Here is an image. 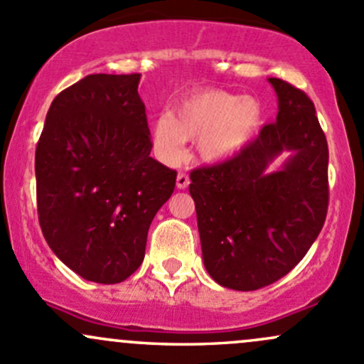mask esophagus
<instances>
[{
  "label": "esophagus",
  "instance_id": "1",
  "mask_svg": "<svg viewBox=\"0 0 364 364\" xmlns=\"http://www.w3.org/2000/svg\"><path fill=\"white\" fill-rule=\"evenodd\" d=\"M190 185V178L188 176L185 174V172H179L178 174V178H176V186H178L179 190H183V188H186V186Z\"/></svg>",
  "mask_w": 364,
  "mask_h": 364
}]
</instances>
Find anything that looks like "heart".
Instances as JSON below:
<instances>
[{"label": "heart", "mask_w": 364, "mask_h": 364, "mask_svg": "<svg viewBox=\"0 0 364 364\" xmlns=\"http://www.w3.org/2000/svg\"><path fill=\"white\" fill-rule=\"evenodd\" d=\"M262 118V105L252 97L225 90L193 92L172 113H160L151 122L153 150L162 162L176 164L186 141L198 139L197 151L204 162H227L251 143Z\"/></svg>", "instance_id": "heart-1"}]
</instances>
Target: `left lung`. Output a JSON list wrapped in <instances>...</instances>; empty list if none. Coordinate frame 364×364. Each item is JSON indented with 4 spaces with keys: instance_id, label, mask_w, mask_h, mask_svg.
<instances>
[{
    "instance_id": "obj_1",
    "label": "left lung",
    "mask_w": 364,
    "mask_h": 364,
    "mask_svg": "<svg viewBox=\"0 0 364 364\" xmlns=\"http://www.w3.org/2000/svg\"><path fill=\"white\" fill-rule=\"evenodd\" d=\"M275 124L223 164L190 174L202 259L220 286L255 291L291 272L311 250L328 211V143L314 102L269 78ZM284 152L279 170H270Z\"/></svg>"
}]
</instances>
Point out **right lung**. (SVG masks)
Instances as JSON below:
<instances>
[{
    "mask_svg": "<svg viewBox=\"0 0 364 364\" xmlns=\"http://www.w3.org/2000/svg\"><path fill=\"white\" fill-rule=\"evenodd\" d=\"M141 75H89L52 101L36 146L38 218L75 274L117 284L143 263L176 171L151 159Z\"/></svg>",
    "mask_w": 364,
    "mask_h": 364,
    "instance_id": "right-lung-1",
    "label": "right lung"
}]
</instances>
